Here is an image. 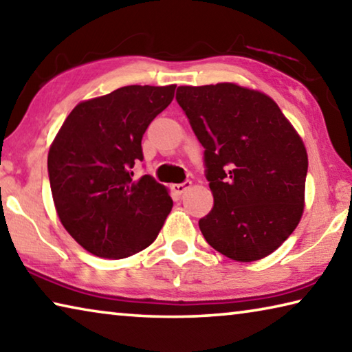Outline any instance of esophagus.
<instances>
[{"label": "esophagus", "mask_w": 352, "mask_h": 352, "mask_svg": "<svg viewBox=\"0 0 352 352\" xmlns=\"http://www.w3.org/2000/svg\"><path fill=\"white\" fill-rule=\"evenodd\" d=\"M190 183L189 180H186V182H183V183H177V184H172V190H174L175 194H183V192H186V190L190 188Z\"/></svg>", "instance_id": "34e87169"}]
</instances>
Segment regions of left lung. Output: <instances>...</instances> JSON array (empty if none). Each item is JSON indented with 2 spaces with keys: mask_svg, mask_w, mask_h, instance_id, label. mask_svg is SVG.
Segmentation results:
<instances>
[{
  "mask_svg": "<svg viewBox=\"0 0 352 352\" xmlns=\"http://www.w3.org/2000/svg\"><path fill=\"white\" fill-rule=\"evenodd\" d=\"M177 102L204 146L214 206L199 220L226 258L269 256L294 233L305 208L307 153L273 99L236 83L178 87Z\"/></svg>",
  "mask_w": 352,
  "mask_h": 352,
  "instance_id": "8db88e82",
  "label": "left lung"
}]
</instances>
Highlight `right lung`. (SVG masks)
Wrapping results in <instances>:
<instances>
[{
  "instance_id": "right-lung-1",
  "label": "right lung",
  "mask_w": 352,
  "mask_h": 352,
  "mask_svg": "<svg viewBox=\"0 0 352 352\" xmlns=\"http://www.w3.org/2000/svg\"><path fill=\"white\" fill-rule=\"evenodd\" d=\"M175 85H129L74 107L47 155L65 230L99 258L122 259L157 239L172 199L151 175L133 178L141 140L174 99Z\"/></svg>"
}]
</instances>
